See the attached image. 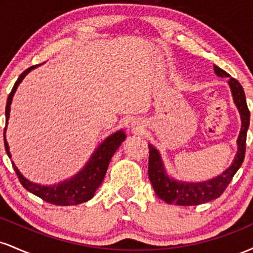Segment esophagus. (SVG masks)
<instances>
[{"label":"esophagus","instance_id":"esophagus-1","mask_svg":"<svg viewBox=\"0 0 253 253\" xmlns=\"http://www.w3.org/2000/svg\"><path fill=\"white\" fill-rule=\"evenodd\" d=\"M132 127H133V128H135L136 130L143 128V126H140V124H138V123H133L132 124Z\"/></svg>","mask_w":253,"mask_h":253}]
</instances>
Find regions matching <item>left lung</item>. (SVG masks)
I'll use <instances>...</instances> for the list:
<instances>
[{
	"mask_svg": "<svg viewBox=\"0 0 253 253\" xmlns=\"http://www.w3.org/2000/svg\"><path fill=\"white\" fill-rule=\"evenodd\" d=\"M214 72L217 77H229V75L219 66L214 65ZM228 85L232 96L242 120V128L237 139L238 150L233 162L223 172L213 178L202 182L178 181L168 175L161 153L153 145L149 144V178L157 196L169 205L197 206L217 199L225 191L233 176L244 162L246 149V134L250 125V110L246 104L243 86L234 78L229 77Z\"/></svg>",
	"mask_w": 253,
	"mask_h": 253,
	"instance_id": "8db88e82",
	"label": "left lung"
}]
</instances>
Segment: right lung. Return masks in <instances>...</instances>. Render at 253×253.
Listing matches in <instances>:
<instances>
[{
  "mask_svg": "<svg viewBox=\"0 0 253 253\" xmlns=\"http://www.w3.org/2000/svg\"><path fill=\"white\" fill-rule=\"evenodd\" d=\"M40 65L42 64L31 66L27 70L22 72L20 75V77L17 78V81L14 84L13 89H11L7 100V106H5V125H8V120H9L10 104L17 86L22 82L26 75H28L33 69H36ZM5 129H7V126L4 128V147L5 151H7L8 157L11 158L9 145H8L7 140H5ZM125 139H126V134H125L124 129L117 130L115 133L107 136L102 143L98 145L97 149L92 152L89 161L86 162L85 165L78 171L76 175L52 185H42L39 184V183L30 181V179L26 178L20 172L16 165L14 164V162H11V164H13L14 170H15L16 175L19 177L21 184L24 185L25 189H27L30 193L42 199L43 201L57 206L80 205V203L89 201L90 199L94 197L95 191L100 187L104 176H106L110 159L114 156L115 151L120 147L121 143H123Z\"/></svg>",
  "mask_w": 253,
  "mask_h": 253,
  "instance_id": "right-lung-1",
  "label": "right lung"
}]
</instances>
